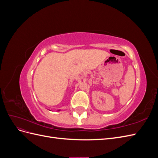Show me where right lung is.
<instances>
[{
  "label": "right lung",
  "instance_id": "right-lung-1",
  "mask_svg": "<svg viewBox=\"0 0 158 158\" xmlns=\"http://www.w3.org/2000/svg\"><path fill=\"white\" fill-rule=\"evenodd\" d=\"M60 111V110H59H59H57V111Z\"/></svg>",
  "mask_w": 158,
  "mask_h": 158
}]
</instances>
